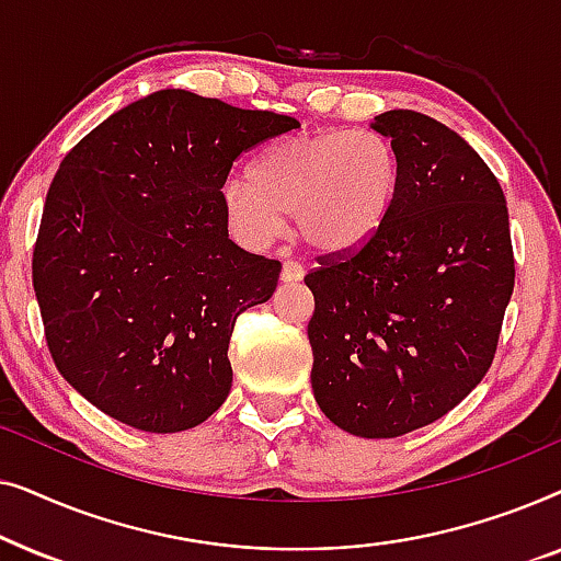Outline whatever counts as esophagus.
Here are the masks:
<instances>
[{
	"label": "esophagus",
	"mask_w": 561,
	"mask_h": 561,
	"mask_svg": "<svg viewBox=\"0 0 561 561\" xmlns=\"http://www.w3.org/2000/svg\"><path fill=\"white\" fill-rule=\"evenodd\" d=\"M304 275H306L304 265L296 263V260H286V263H283V271H280L283 283H298V280H304Z\"/></svg>",
	"instance_id": "esophagus-1"
}]
</instances>
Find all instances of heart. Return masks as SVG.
<instances>
[{
  "mask_svg": "<svg viewBox=\"0 0 561 561\" xmlns=\"http://www.w3.org/2000/svg\"><path fill=\"white\" fill-rule=\"evenodd\" d=\"M398 181V156L386 137L365 129L294 135L265 148L252 175H229L221 206L232 232L252 248L278 240L296 214L304 242L344 255L386 227Z\"/></svg>",
  "mask_w": 561,
  "mask_h": 561,
  "instance_id": "obj_1",
  "label": "heart"
}]
</instances>
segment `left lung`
<instances>
[{
	"mask_svg": "<svg viewBox=\"0 0 561 561\" xmlns=\"http://www.w3.org/2000/svg\"><path fill=\"white\" fill-rule=\"evenodd\" d=\"M373 129L401 168L393 211L365 248L321 257L304 280L319 409L344 432L393 439L485 378L516 267L501 183L455 129L411 110Z\"/></svg>",
	"mask_w": 561,
	"mask_h": 561,
	"instance_id": "obj_1",
	"label": "left lung"
}]
</instances>
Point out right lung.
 Returning <instances> with one entry per match:
<instances>
[{
  "instance_id": "add662e5",
  "label": "right lung",
  "mask_w": 561,
  "mask_h": 561,
  "mask_svg": "<svg viewBox=\"0 0 561 561\" xmlns=\"http://www.w3.org/2000/svg\"><path fill=\"white\" fill-rule=\"evenodd\" d=\"M294 117L183 89L137 99L60 163L33 252L58 373L91 405L152 434L194 428L227 401V350L280 263L229 240L221 183Z\"/></svg>"
}]
</instances>
